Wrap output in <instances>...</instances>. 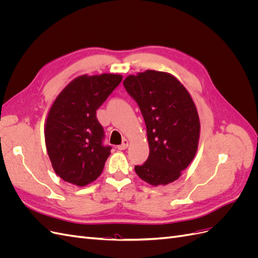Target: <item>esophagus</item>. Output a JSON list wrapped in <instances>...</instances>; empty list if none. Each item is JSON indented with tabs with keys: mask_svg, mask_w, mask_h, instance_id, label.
Here are the masks:
<instances>
[{
	"mask_svg": "<svg viewBox=\"0 0 258 258\" xmlns=\"http://www.w3.org/2000/svg\"><path fill=\"white\" fill-rule=\"evenodd\" d=\"M128 146H129V141H128L127 139H123L122 140V143L120 145H118V150L119 151H123V150H126Z\"/></svg>",
	"mask_w": 258,
	"mask_h": 258,
	"instance_id": "1",
	"label": "esophagus"
}]
</instances>
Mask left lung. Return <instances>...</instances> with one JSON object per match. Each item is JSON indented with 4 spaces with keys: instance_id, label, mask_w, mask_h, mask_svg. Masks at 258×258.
<instances>
[{
    "instance_id": "obj_1",
    "label": "left lung",
    "mask_w": 258,
    "mask_h": 258,
    "mask_svg": "<svg viewBox=\"0 0 258 258\" xmlns=\"http://www.w3.org/2000/svg\"><path fill=\"white\" fill-rule=\"evenodd\" d=\"M123 86L141 110L150 146L136 173L152 186L176 181L199 144L200 120L190 93L172 74L155 70L128 75Z\"/></svg>"
}]
</instances>
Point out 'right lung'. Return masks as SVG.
Wrapping results in <instances>:
<instances>
[{"mask_svg":"<svg viewBox=\"0 0 258 258\" xmlns=\"http://www.w3.org/2000/svg\"><path fill=\"white\" fill-rule=\"evenodd\" d=\"M122 80L120 74H84L54 99L45 121V144L56 174L86 186L102 173L111 146H103V128L96 112Z\"/></svg>","mask_w":258,"mask_h":258,"instance_id":"obj_1","label":"right lung"}]
</instances>
